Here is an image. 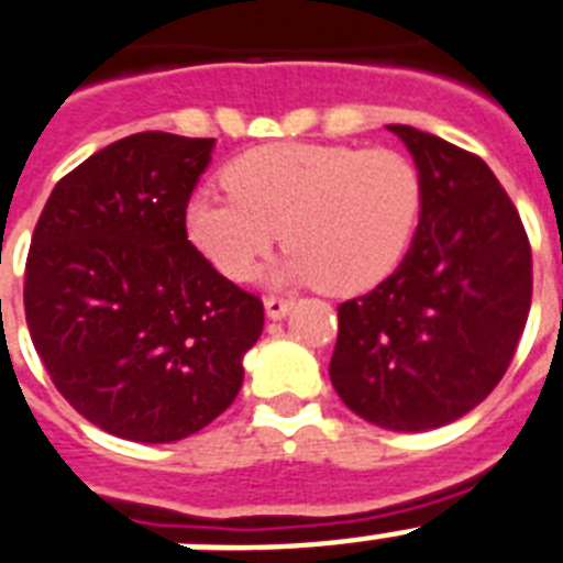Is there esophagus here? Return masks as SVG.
<instances>
[{
    "instance_id": "34e87169",
    "label": "esophagus",
    "mask_w": 563,
    "mask_h": 563,
    "mask_svg": "<svg viewBox=\"0 0 563 563\" xmlns=\"http://www.w3.org/2000/svg\"><path fill=\"white\" fill-rule=\"evenodd\" d=\"M263 306H266V317H272V320H283V317H286L288 311H291L295 300H291V297L268 295L266 300H263Z\"/></svg>"
}]
</instances>
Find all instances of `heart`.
Returning <instances> with one entry per match:
<instances>
[{"label":"heart","mask_w":563,"mask_h":563,"mask_svg":"<svg viewBox=\"0 0 563 563\" xmlns=\"http://www.w3.org/2000/svg\"><path fill=\"white\" fill-rule=\"evenodd\" d=\"M229 192L187 203L189 241L232 280H249L286 241L280 277L360 295L397 268L422 209V175L397 150L268 144L223 169Z\"/></svg>","instance_id":"1"}]
</instances>
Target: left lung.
Here are the masks:
<instances>
[{"mask_svg": "<svg viewBox=\"0 0 563 563\" xmlns=\"http://www.w3.org/2000/svg\"><path fill=\"white\" fill-rule=\"evenodd\" d=\"M422 175V212L399 268L336 309L331 385L388 430L442 428L510 368L532 300L525 223L490 166L451 141L390 124Z\"/></svg>", "mask_w": 563, "mask_h": 563, "instance_id": "obj_1", "label": "left lung"}]
</instances>
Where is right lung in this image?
Returning a JSON list of instances; mask_svg holds the SVG:
<instances>
[{
	"mask_svg": "<svg viewBox=\"0 0 563 563\" xmlns=\"http://www.w3.org/2000/svg\"><path fill=\"white\" fill-rule=\"evenodd\" d=\"M214 139L135 133L58 180L24 266V317L58 394L130 442L207 428L243 385L263 302L187 241Z\"/></svg>",
	"mask_w": 563,
	"mask_h": 563,
	"instance_id": "right-lung-1",
	"label": "right lung"
}]
</instances>
